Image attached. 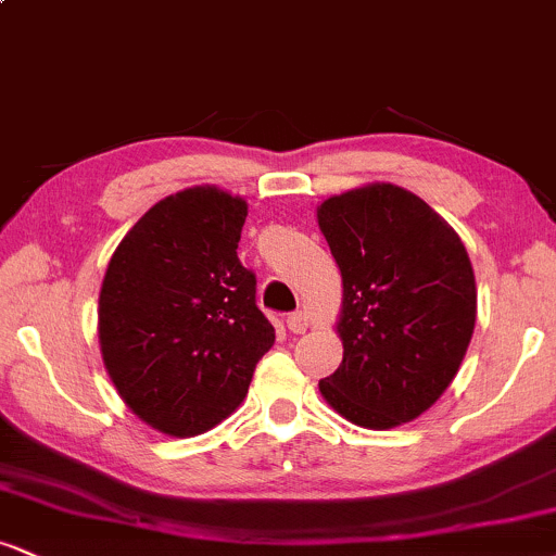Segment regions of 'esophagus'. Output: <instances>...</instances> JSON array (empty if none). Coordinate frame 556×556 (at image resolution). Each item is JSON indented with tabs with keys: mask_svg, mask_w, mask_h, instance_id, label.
I'll use <instances>...</instances> for the list:
<instances>
[{
	"mask_svg": "<svg viewBox=\"0 0 556 556\" xmlns=\"http://www.w3.org/2000/svg\"><path fill=\"white\" fill-rule=\"evenodd\" d=\"M287 329H290L292 334H303V331L308 329V316L300 314V311H295V314L287 316Z\"/></svg>",
	"mask_w": 556,
	"mask_h": 556,
	"instance_id": "34e87169",
	"label": "esophagus"
}]
</instances>
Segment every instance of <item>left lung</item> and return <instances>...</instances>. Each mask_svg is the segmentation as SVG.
<instances>
[{"mask_svg":"<svg viewBox=\"0 0 556 556\" xmlns=\"http://www.w3.org/2000/svg\"><path fill=\"white\" fill-rule=\"evenodd\" d=\"M342 274V363L321 397L363 429L424 416L452 384L476 327V277L460 235L424 198L368 182L316 208Z\"/></svg>","mask_w":556,"mask_h":556,"instance_id":"obj_1","label":"left lung"}]
</instances>
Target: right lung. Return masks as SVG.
<instances>
[{
	"label": "right lung",
	"mask_w": 556,
	"mask_h": 556,
	"mask_svg": "<svg viewBox=\"0 0 556 556\" xmlns=\"http://www.w3.org/2000/svg\"><path fill=\"white\" fill-rule=\"evenodd\" d=\"M245 198L195 185L125 235L99 292V344L114 389L167 437H198L245 400L274 327L238 258Z\"/></svg>",
	"instance_id": "obj_1"
}]
</instances>
